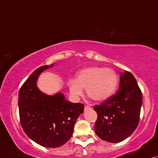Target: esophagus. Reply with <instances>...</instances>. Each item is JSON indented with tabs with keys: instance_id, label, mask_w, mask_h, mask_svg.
<instances>
[{
	"instance_id": "obj_1",
	"label": "esophagus",
	"mask_w": 158,
	"mask_h": 158,
	"mask_svg": "<svg viewBox=\"0 0 158 158\" xmlns=\"http://www.w3.org/2000/svg\"><path fill=\"white\" fill-rule=\"evenodd\" d=\"M89 109H90V107L89 106H85V110H89Z\"/></svg>"
}]
</instances>
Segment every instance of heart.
<instances>
[{
  "label": "heart",
  "instance_id": "obj_1",
  "mask_svg": "<svg viewBox=\"0 0 158 158\" xmlns=\"http://www.w3.org/2000/svg\"><path fill=\"white\" fill-rule=\"evenodd\" d=\"M118 77L114 70L102 66L85 69L78 73L75 80L69 81L71 95L75 100L86 93L95 101H103L112 95L116 89Z\"/></svg>",
  "mask_w": 158,
  "mask_h": 158
}]
</instances>
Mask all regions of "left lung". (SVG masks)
Listing matches in <instances>:
<instances>
[{
  "instance_id": "8db88e82",
  "label": "left lung",
  "mask_w": 158,
  "mask_h": 158,
  "mask_svg": "<svg viewBox=\"0 0 158 158\" xmlns=\"http://www.w3.org/2000/svg\"><path fill=\"white\" fill-rule=\"evenodd\" d=\"M142 105V92L129 71L120 72L116 93L94 106L98 113L94 131L101 139L118 143L129 137L137 127Z\"/></svg>"
}]
</instances>
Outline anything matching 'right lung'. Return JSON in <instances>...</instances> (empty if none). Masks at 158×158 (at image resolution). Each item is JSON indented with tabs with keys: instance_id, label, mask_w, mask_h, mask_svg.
<instances>
[{
	"instance_id": "right-lung-1",
	"label": "right lung",
	"mask_w": 158,
	"mask_h": 158,
	"mask_svg": "<svg viewBox=\"0 0 158 158\" xmlns=\"http://www.w3.org/2000/svg\"><path fill=\"white\" fill-rule=\"evenodd\" d=\"M53 64L36 69L23 84L19 92L21 125L25 134L41 146L54 148L70 139L73 127L85 106L73 103L58 92L48 95L37 86L39 76Z\"/></svg>"
}]
</instances>
